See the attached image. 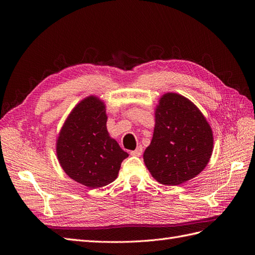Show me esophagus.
<instances>
[{"instance_id": "esophagus-1", "label": "esophagus", "mask_w": 255, "mask_h": 255, "mask_svg": "<svg viewBox=\"0 0 255 255\" xmlns=\"http://www.w3.org/2000/svg\"><path fill=\"white\" fill-rule=\"evenodd\" d=\"M141 154H142V146L141 145L137 146L136 150L130 152V155H133V156H140Z\"/></svg>"}]
</instances>
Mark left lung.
Here are the masks:
<instances>
[{
  "label": "left lung",
  "instance_id": "8db88e82",
  "mask_svg": "<svg viewBox=\"0 0 255 255\" xmlns=\"http://www.w3.org/2000/svg\"><path fill=\"white\" fill-rule=\"evenodd\" d=\"M155 127L143 161L158 183L175 186L194 179L211 159L214 137L204 115L189 99L174 92L160 97Z\"/></svg>",
  "mask_w": 255,
  "mask_h": 255
}]
</instances>
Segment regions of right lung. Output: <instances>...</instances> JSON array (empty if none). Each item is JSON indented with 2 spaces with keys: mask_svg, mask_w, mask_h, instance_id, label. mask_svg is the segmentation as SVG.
<instances>
[{
  "mask_svg": "<svg viewBox=\"0 0 255 255\" xmlns=\"http://www.w3.org/2000/svg\"><path fill=\"white\" fill-rule=\"evenodd\" d=\"M105 104L96 96L83 99L69 114L56 139L60 167L72 180L99 188L117 179L128 156L106 128Z\"/></svg>",
  "mask_w": 255,
  "mask_h": 255,
  "instance_id": "add662e5",
  "label": "right lung"
}]
</instances>
